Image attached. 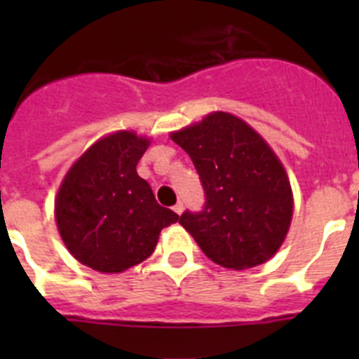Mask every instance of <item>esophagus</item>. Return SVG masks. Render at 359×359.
I'll return each mask as SVG.
<instances>
[{
	"label": "esophagus",
	"instance_id": "34e87169",
	"mask_svg": "<svg viewBox=\"0 0 359 359\" xmlns=\"http://www.w3.org/2000/svg\"><path fill=\"white\" fill-rule=\"evenodd\" d=\"M172 210L176 212V214H182V212H183V201H177L176 205H174Z\"/></svg>",
	"mask_w": 359,
	"mask_h": 359
}]
</instances>
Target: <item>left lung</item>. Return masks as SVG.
Returning a JSON list of instances; mask_svg holds the SVG:
<instances>
[{
	"label": "left lung",
	"mask_w": 359,
	"mask_h": 359,
	"mask_svg": "<svg viewBox=\"0 0 359 359\" xmlns=\"http://www.w3.org/2000/svg\"><path fill=\"white\" fill-rule=\"evenodd\" d=\"M199 174L205 205L180 223L223 268L246 269L273 257L286 237L293 196L286 170L248 123L230 113L172 133Z\"/></svg>",
	"instance_id": "8db88e82"
}]
</instances>
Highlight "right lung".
<instances>
[{
    "label": "right lung",
    "mask_w": 359,
    "mask_h": 359,
    "mask_svg": "<svg viewBox=\"0 0 359 359\" xmlns=\"http://www.w3.org/2000/svg\"><path fill=\"white\" fill-rule=\"evenodd\" d=\"M149 140L135 133L109 135L75 161L55 201L57 228L79 262L120 273L145 261L158 236L180 215L160 207L136 172Z\"/></svg>",
    "instance_id": "right-lung-1"
}]
</instances>
